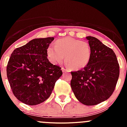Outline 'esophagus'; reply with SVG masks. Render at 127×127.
Here are the masks:
<instances>
[{
    "instance_id": "1",
    "label": "esophagus",
    "mask_w": 127,
    "mask_h": 127,
    "mask_svg": "<svg viewBox=\"0 0 127 127\" xmlns=\"http://www.w3.org/2000/svg\"><path fill=\"white\" fill-rule=\"evenodd\" d=\"M61 70H62L63 72H69L68 70H67L66 69H65L64 67H62V68H61Z\"/></svg>"
}]
</instances>
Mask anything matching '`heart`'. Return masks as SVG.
Wrapping results in <instances>:
<instances>
[{"instance_id":"obj_1","label":"heart","mask_w":127,"mask_h":127,"mask_svg":"<svg viewBox=\"0 0 127 127\" xmlns=\"http://www.w3.org/2000/svg\"><path fill=\"white\" fill-rule=\"evenodd\" d=\"M92 48L86 41L71 37L56 40L47 48L48 58L52 63L58 64L64 59L71 69L79 70L88 64L92 57Z\"/></svg>"}]
</instances>
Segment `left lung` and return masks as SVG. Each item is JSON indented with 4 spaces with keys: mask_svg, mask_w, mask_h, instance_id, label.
Segmentation results:
<instances>
[{
    "mask_svg": "<svg viewBox=\"0 0 127 127\" xmlns=\"http://www.w3.org/2000/svg\"><path fill=\"white\" fill-rule=\"evenodd\" d=\"M86 39L92 48V57L83 69L71 72V86L80 103L93 106L112 95L120 71L117 57L111 48L94 37Z\"/></svg>",
    "mask_w": 127,
    "mask_h": 127,
    "instance_id": "1",
    "label": "left lung"
}]
</instances>
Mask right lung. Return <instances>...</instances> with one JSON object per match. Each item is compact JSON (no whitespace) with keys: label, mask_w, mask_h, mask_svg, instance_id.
<instances>
[{"label":"right lung","mask_w":127,"mask_h":127,"mask_svg":"<svg viewBox=\"0 0 127 127\" xmlns=\"http://www.w3.org/2000/svg\"><path fill=\"white\" fill-rule=\"evenodd\" d=\"M54 37L34 39L16 48L7 66V78L15 96L26 104L34 106L50 96L61 67L47 58V48Z\"/></svg>","instance_id":"1"}]
</instances>
